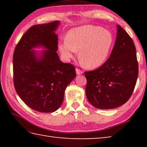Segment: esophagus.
I'll use <instances>...</instances> for the list:
<instances>
[{
	"mask_svg": "<svg viewBox=\"0 0 147 147\" xmlns=\"http://www.w3.org/2000/svg\"><path fill=\"white\" fill-rule=\"evenodd\" d=\"M76 73L77 75H79V74H82V71L81 70H80V69H76Z\"/></svg>",
	"mask_w": 147,
	"mask_h": 147,
	"instance_id": "34e87169",
	"label": "esophagus"
}]
</instances>
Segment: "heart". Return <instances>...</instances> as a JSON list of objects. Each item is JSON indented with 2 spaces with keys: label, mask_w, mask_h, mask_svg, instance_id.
I'll return each mask as SVG.
<instances>
[{
  "label": "heart",
  "mask_w": 147,
  "mask_h": 147,
  "mask_svg": "<svg viewBox=\"0 0 147 147\" xmlns=\"http://www.w3.org/2000/svg\"><path fill=\"white\" fill-rule=\"evenodd\" d=\"M112 43V35L109 31L99 26L84 25L70 30L66 39L58 42V47L66 61L74 58L79 51L82 65L93 69L106 61Z\"/></svg>",
  "instance_id": "b5f03b06"
}]
</instances>
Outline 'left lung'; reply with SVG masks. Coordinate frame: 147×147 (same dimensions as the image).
Segmentation results:
<instances>
[{"label": "left lung", "mask_w": 147, "mask_h": 147, "mask_svg": "<svg viewBox=\"0 0 147 147\" xmlns=\"http://www.w3.org/2000/svg\"><path fill=\"white\" fill-rule=\"evenodd\" d=\"M85 76L87 98L94 108H116L130 98L138 76L136 50L130 36L119 24L109 59L96 70L86 72Z\"/></svg>", "instance_id": "left-lung-1"}]
</instances>
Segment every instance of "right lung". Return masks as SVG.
I'll use <instances>...</instances> for the list:
<instances>
[{
	"label": "right lung",
	"instance_id": "add662e5",
	"mask_svg": "<svg viewBox=\"0 0 147 147\" xmlns=\"http://www.w3.org/2000/svg\"><path fill=\"white\" fill-rule=\"evenodd\" d=\"M59 21L30 28L15 49L13 82L24 103L41 113L56 111L63 102L65 89L76 77L75 68L59 58ZM43 48V50H35Z\"/></svg>",
	"mask_w": 147,
	"mask_h": 147
}]
</instances>
